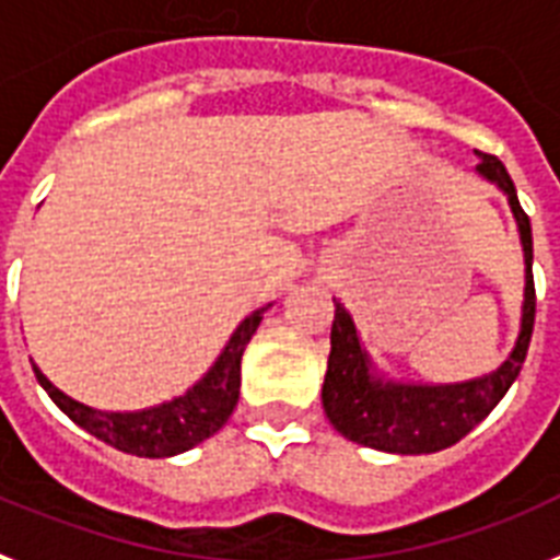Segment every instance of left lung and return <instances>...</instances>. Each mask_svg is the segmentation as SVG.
Returning a JSON list of instances; mask_svg holds the SVG:
<instances>
[{
    "instance_id": "1",
    "label": "left lung",
    "mask_w": 560,
    "mask_h": 560,
    "mask_svg": "<svg viewBox=\"0 0 560 560\" xmlns=\"http://www.w3.org/2000/svg\"><path fill=\"white\" fill-rule=\"evenodd\" d=\"M478 171L498 183L510 197L512 214L518 220L521 243L526 257V291L521 337L510 360L489 377H478L455 386H383L369 374V360L360 349L358 331L340 303L335 300L331 320V352L326 383H323V409L331 427L343 438L395 455H427L441 452L466 438L498 406L512 381L518 377L533 340L535 326V280H533V225L521 208L518 191L510 171L495 154L478 151Z\"/></svg>"
}]
</instances>
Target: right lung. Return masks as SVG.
<instances>
[{"label":"right lung","instance_id":"obj_1","mask_svg":"<svg viewBox=\"0 0 560 560\" xmlns=\"http://www.w3.org/2000/svg\"><path fill=\"white\" fill-rule=\"evenodd\" d=\"M269 308V306H266ZM257 308L252 317L240 323L237 331L231 335L225 352L214 363V369L194 386L188 395L171 400V404L142 409V412H100L85 404H77L73 397L62 395L54 383L34 366L36 381L54 404L68 418L91 432L94 438L105 441L108 446L137 457H171L191 450L206 438L223 429L231 418L240 397V360L246 352V343L257 331L262 312Z\"/></svg>","mask_w":560,"mask_h":560}]
</instances>
